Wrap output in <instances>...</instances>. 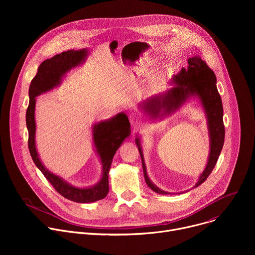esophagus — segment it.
Wrapping results in <instances>:
<instances>
[{"instance_id": "34e87169", "label": "esophagus", "mask_w": 255, "mask_h": 255, "mask_svg": "<svg viewBox=\"0 0 255 255\" xmlns=\"http://www.w3.org/2000/svg\"><path fill=\"white\" fill-rule=\"evenodd\" d=\"M129 121H130L131 125L134 127V129H136L137 126H138V123H139V118H138V116H137L135 113H131V114L129 115Z\"/></svg>"}]
</instances>
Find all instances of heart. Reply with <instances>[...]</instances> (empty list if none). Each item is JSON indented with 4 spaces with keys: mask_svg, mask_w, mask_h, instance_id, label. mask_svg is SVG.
Listing matches in <instances>:
<instances>
[{
    "mask_svg": "<svg viewBox=\"0 0 255 255\" xmlns=\"http://www.w3.org/2000/svg\"><path fill=\"white\" fill-rule=\"evenodd\" d=\"M146 63H149V61H146ZM164 70V66H161V67H159L158 69H157V71H156V76H159L161 72Z\"/></svg>",
    "mask_w": 255,
    "mask_h": 255,
    "instance_id": "b5f03b06",
    "label": "heart"
}]
</instances>
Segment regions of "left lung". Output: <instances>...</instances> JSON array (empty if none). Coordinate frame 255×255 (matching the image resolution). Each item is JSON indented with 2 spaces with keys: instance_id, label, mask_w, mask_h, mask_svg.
<instances>
[{
  "instance_id": "1",
  "label": "left lung",
  "mask_w": 255,
  "mask_h": 255,
  "mask_svg": "<svg viewBox=\"0 0 255 255\" xmlns=\"http://www.w3.org/2000/svg\"><path fill=\"white\" fill-rule=\"evenodd\" d=\"M187 68L183 67L177 75L172 76L169 82L171 88L143 100L138 104V108L143 116L151 121L171 117L190 102L196 101L197 105L202 108L207 119L210 150L206 166L194 186V188H197L207 179L219 158L224 144L225 128L222 100L217 90V79L214 71L198 56L189 58ZM135 143L141 156L143 174L147 186L157 194L169 195L170 193L156 187L149 178L139 135H136Z\"/></svg>"
}]
</instances>
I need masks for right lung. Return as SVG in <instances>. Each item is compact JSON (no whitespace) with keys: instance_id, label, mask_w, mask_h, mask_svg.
<instances>
[{"instance_id":"1","label":"right lung","mask_w":255,"mask_h":255,"mask_svg":"<svg viewBox=\"0 0 255 255\" xmlns=\"http://www.w3.org/2000/svg\"><path fill=\"white\" fill-rule=\"evenodd\" d=\"M90 54V49H70L44 60L29 87V106L26 112V125L29 133L28 147L35 165L39 168L53 188L62 197L76 203H93L104 199L109 193V171L116 151L131 134L128 116L121 112L99 121L92 126L93 146L102 164L101 177L97 184L77 187L61 176L51 172L42 163L36 148V98L58 88L71 69L81 66Z\"/></svg>"}]
</instances>
